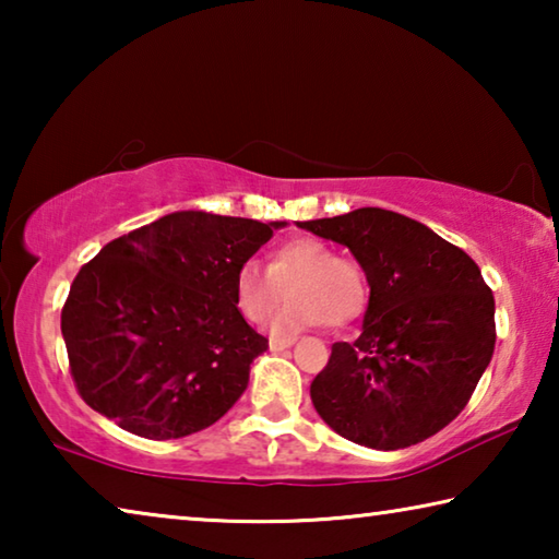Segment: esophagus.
Segmentation results:
<instances>
[{
    "label": "esophagus",
    "instance_id": "34e87169",
    "mask_svg": "<svg viewBox=\"0 0 559 559\" xmlns=\"http://www.w3.org/2000/svg\"><path fill=\"white\" fill-rule=\"evenodd\" d=\"M293 343H296V340H293V337H271L269 340V347H271V353H281V349L290 347Z\"/></svg>",
    "mask_w": 559,
    "mask_h": 559
}]
</instances>
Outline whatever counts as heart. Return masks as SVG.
<instances>
[{
	"label": "heart",
	"instance_id": "obj_1",
	"mask_svg": "<svg viewBox=\"0 0 559 559\" xmlns=\"http://www.w3.org/2000/svg\"><path fill=\"white\" fill-rule=\"evenodd\" d=\"M290 288V302L273 323V333L290 335L328 323L347 325L365 310L367 278L362 266L313 236L283 241L271 251L269 269L243 261L234 276V302L253 325L276 316Z\"/></svg>",
	"mask_w": 559,
	"mask_h": 559
}]
</instances>
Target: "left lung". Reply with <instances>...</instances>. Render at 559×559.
Here are the masks:
<instances>
[{
  "label": "left lung",
  "mask_w": 559,
  "mask_h": 559,
  "mask_svg": "<svg viewBox=\"0 0 559 559\" xmlns=\"http://www.w3.org/2000/svg\"><path fill=\"white\" fill-rule=\"evenodd\" d=\"M300 229L353 251L370 283L362 335L335 343L310 400L330 429L396 451L468 404L496 347V300L466 251L409 216L362 206Z\"/></svg>",
  "instance_id": "left-lung-1"
}]
</instances>
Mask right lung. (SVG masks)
<instances>
[{
	"label": "right lung",
	"mask_w": 559,
	"mask_h": 559,
	"mask_svg": "<svg viewBox=\"0 0 559 559\" xmlns=\"http://www.w3.org/2000/svg\"><path fill=\"white\" fill-rule=\"evenodd\" d=\"M281 226L173 212L103 246L61 310L81 400L155 441L219 421L269 347L236 308V269Z\"/></svg>",
	"instance_id": "obj_1"
}]
</instances>
